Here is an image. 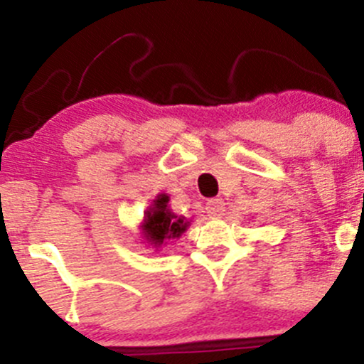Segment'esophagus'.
Listing matches in <instances>:
<instances>
[{
  "mask_svg": "<svg viewBox=\"0 0 364 364\" xmlns=\"http://www.w3.org/2000/svg\"><path fill=\"white\" fill-rule=\"evenodd\" d=\"M209 218H222L223 211H225V203L222 199H211L205 204Z\"/></svg>",
  "mask_w": 364,
  "mask_h": 364,
  "instance_id": "esophagus-1",
  "label": "esophagus"
}]
</instances>
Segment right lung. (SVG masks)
Returning <instances> with one entry per match:
<instances>
[{"label":"right lung","instance_id":"obj_1","mask_svg":"<svg viewBox=\"0 0 364 364\" xmlns=\"http://www.w3.org/2000/svg\"><path fill=\"white\" fill-rule=\"evenodd\" d=\"M168 199L171 197L167 193H159L144 211V218L139 225L144 243L155 250H160L164 245H167V241L181 237L190 225L185 216H178L168 208Z\"/></svg>","mask_w":364,"mask_h":364}]
</instances>
